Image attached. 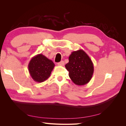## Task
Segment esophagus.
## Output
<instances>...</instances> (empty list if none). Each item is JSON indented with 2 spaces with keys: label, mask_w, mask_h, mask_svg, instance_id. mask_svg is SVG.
I'll list each match as a JSON object with an SVG mask.
<instances>
[{
  "label": "esophagus",
  "mask_w": 126,
  "mask_h": 126,
  "mask_svg": "<svg viewBox=\"0 0 126 126\" xmlns=\"http://www.w3.org/2000/svg\"><path fill=\"white\" fill-rule=\"evenodd\" d=\"M57 64H58V65H61V66H63L64 65V61H61L60 62H59L57 63Z\"/></svg>",
  "instance_id": "1"
}]
</instances>
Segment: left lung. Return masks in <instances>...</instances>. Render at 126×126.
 I'll return each instance as SVG.
<instances>
[{
	"instance_id": "1",
	"label": "left lung",
	"mask_w": 126,
	"mask_h": 126,
	"mask_svg": "<svg viewBox=\"0 0 126 126\" xmlns=\"http://www.w3.org/2000/svg\"><path fill=\"white\" fill-rule=\"evenodd\" d=\"M65 67L69 72V76L72 82L78 86L88 83L94 72L92 61L82 49L72 52L69 57V62Z\"/></svg>"
}]
</instances>
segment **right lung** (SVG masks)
Returning <instances> with one entry per match:
<instances>
[{
    "label": "right lung",
    "instance_id": "add662e5",
    "mask_svg": "<svg viewBox=\"0 0 126 126\" xmlns=\"http://www.w3.org/2000/svg\"><path fill=\"white\" fill-rule=\"evenodd\" d=\"M55 64L42 54L33 57L28 64L30 75L35 82L41 83L49 77Z\"/></svg>",
    "mask_w": 126,
    "mask_h": 126
}]
</instances>
